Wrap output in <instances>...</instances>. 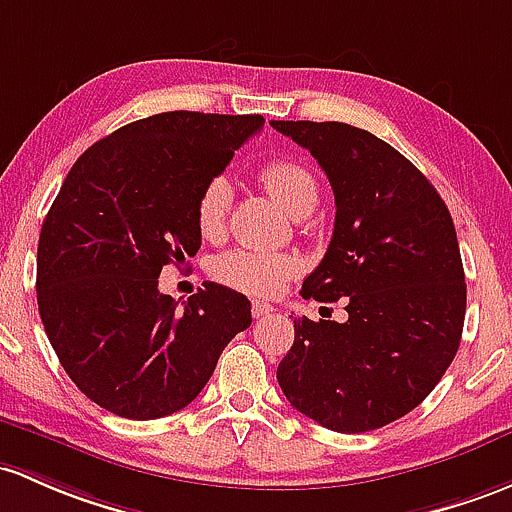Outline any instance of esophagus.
<instances>
[{
	"label": "esophagus",
	"mask_w": 512,
	"mask_h": 512,
	"mask_svg": "<svg viewBox=\"0 0 512 512\" xmlns=\"http://www.w3.org/2000/svg\"><path fill=\"white\" fill-rule=\"evenodd\" d=\"M273 312V305H268V302H263V300H254L251 302V315L256 317H266V315H271Z\"/></svg>",
	"instance_id": "esophagus-1"
}]
</instances>
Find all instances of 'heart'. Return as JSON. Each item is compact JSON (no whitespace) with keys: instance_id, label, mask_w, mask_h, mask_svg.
I'll use <instances>...</instances> for the list:
<instances>
[{"instance_id":"heart-1","label":"heart","mask_w":512,"mask_h":512,"mask_svg":"<svg viewBox=\"0 0 512 512\" xmlns=\"http://www.w3.org/2000/svg\"><path fill=\"white\" fill-rule=\"evenodd\" d=\"M258 180L295 217H305L320 202V183L312 170L290 158H273L258 168ZM234 190L224 175H214L202 185L195 202L197 229L205 239H219L227 232ZM300 271L298 258L290 254L234 249L217 256L212 276L222 285L249 295H276Z\"/></svg>"}]
</instances>
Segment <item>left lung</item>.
I'll use <instances>...</instances> for the list:
<instances>
[{
    "label": "left lung",
    "mask_w": 512,
    "mask_h": 512,
    "mask_svg": "<svg viewBox=\"0 0 512 512\" xmlns=\"http://www.w3.org/2000/svg\"><path fill=\"white\" fill-rule=\"evenodd\" d=\"M312 153L334 190V232L302 298H346V322L295 320L278 383L334 432L415 410L456 356L466 283L452 214L403 153L342 122H271Z\"/></svg>",
    "instance_id": "1"
}]
</instances>
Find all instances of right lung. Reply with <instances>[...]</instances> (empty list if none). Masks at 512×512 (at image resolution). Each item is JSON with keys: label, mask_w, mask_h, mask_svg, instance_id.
<instances>
[{"label": "right lung", "mask_w": 512, "mask_h": 512, "mask_svg": "<svg viewBox=\"0 0 512 512\" xmlns=\"http://www.w3.org/2000/svg\"><path fill=\"white\" fill-rule=\"evenodd\" d=\"M261 126V114H153L70 168L38 236V312L65 373L100 408L129 420L183 410L251 324L236 290L205 283L178 307L158 276L197 254V195Z\"/></svg>", "instance_id": "obj_1"}]
</instances>
